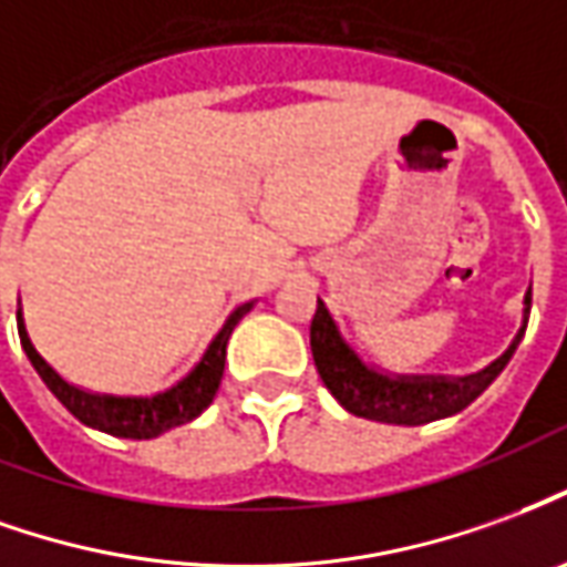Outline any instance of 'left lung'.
I'll return each instance as SVG.
<instances>
[{"instance_id": "1", "label": "left lung", "mask_w": 567, "mask_h": 567, "mask_svg": "<svg viewBox=\"0 0 567 567\" xmlns=\"http://www.w3.org/2000/svg\"><path fill=\"white\" fill-rule=\"evenodd\" d=\"M525 303H528L525 307V324H522L518 338L485 371L461 380H390L383 374H374L371 368L359 362V355L340 340L338 328H334L331 316L319 300V310H316L310 324L312 362H316V371L324 380V386L331 390V395L355 417L378 423H405V426L439 421V417L463 411L473 399H478L488 390L491 380L504 371L509 355L516 352L518 340L525 334V328H528L532 295L525 297Z\"/></svg>"}]
</instances>
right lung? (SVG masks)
<instances>
[{
    "label": "right lung",
    "instance_id": "1",
    "mask_svg": "<svg viewBox=\"0 0 567 567\" xmlns=\"http://www.w3.org/2000/svg\"><path fill=\"white\" fill-rule=\"evenodd\" d=\"M248 307L229 316V322L224 324V331L217 334L215 343L208 347L205 359H202L196 371L189 374L184 383H177L174 390L153 399H116V395H94L85 390L70 386L66 380L54 371V368L35 352V347L27 338V328L21 322V312H18V334H21V347L27 352V359L33 362L39 371V378L45 380L51 393L58 395L61 402L76 421L85 426H94L101 433L122 435V439H156L165 430H174L181 423H189L193 417H199L205 408L212 405L220 378H224V362H227V340L233 334L236 322L243 319Z\"/></svg>",
    "mask_w": 567,
    "mask_h": 567
}]
</instances>
